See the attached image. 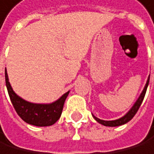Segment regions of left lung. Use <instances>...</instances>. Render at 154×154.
I'll use <instances>...</instances> for the list:
<instances>
[{"instance_id":"obj_1","label":"left lung","mask_w":154,"mask_h":154,"mask_svg":"<svg viewBox=\"0 0 154 154\" xmlns=\"http://www.w3.org/2000/svg\"><path fill=\"white\" fill-rule=\"evenodd\" d=\"M149 77L148 79V81H147V84L144 87V89H143L142 93H141V95L140 97L138 98V100H137V103H135L134 104V106L132 107V109L129 111L124 117H122L119 119H116V120H110V121H107V120H102V119H100L98 118H96L95 116H93V118L95 119L100 124H103L104 126H110V127H116V126H120V125H123L125 123H127L128 121H130L134 117V115L137 114V112L138 111L139 109V107L143 102V100H144V97H145V94H146V91H147V87H148V85H149Z\"/></svg>"}]
</instances>
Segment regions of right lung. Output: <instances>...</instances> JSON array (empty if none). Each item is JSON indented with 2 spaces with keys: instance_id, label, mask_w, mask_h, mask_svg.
Listing matches in <instances>:
<instances>
[{
  "instance_id": "obj_1",
  "label": "right lung",
  "mask_w": 154,
  "mask_h": 154,
  "mask_svg": "<svg viewBox=\"0 0 154 154\" xmlns=\"http://www.w3.org/2000/svg\"><path fill=\"white\" fill-rule=\"evenodd\" d=\"M5 84L7 87V91L9 94L11 103L15 108L17 115L27 123L35 126H51L54 124L59 119L62 110L64 107L65 100L67 99L69 92L65 93L64 95L57 100L56 102L50 104H37L32 103L24 100L19 97L13 91L10 83L8 81V76L5 69Z\"/></svg>"
}]
</instances>
